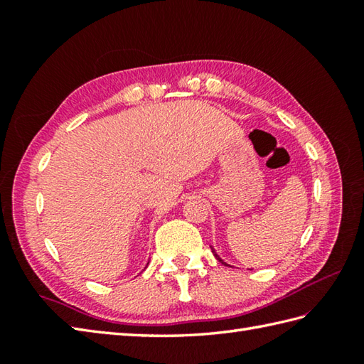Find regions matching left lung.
Returning <instances> with one entry per match:
<instances>
[{"instance_id":"1","label":"left lung","mask_w":364,"mask_h":364,"mask_svg":"<svg viewBox=\"0 0 364 364\" xmlns=\"http://www.w3.org/2000/svg\"><path fill=\"white\" fill-rule=\"evenodd\" d=\"M211 250H213V253H214V257H215V258H218V259H219V261L222 262V264H223V266H230V264H227V262H225V261H223V259H222V258L219 257V255H218V252H215V250H214V247H213V245H211ZM230 267H231V266H230Z\"/></svg>"}]
</instances>
